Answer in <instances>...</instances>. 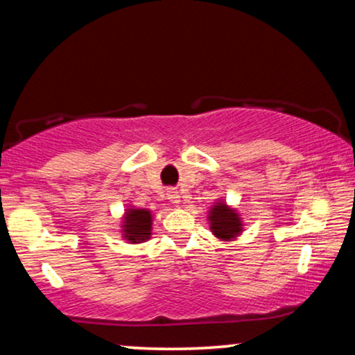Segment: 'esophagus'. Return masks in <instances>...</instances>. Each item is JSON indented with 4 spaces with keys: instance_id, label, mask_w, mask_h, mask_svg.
I'll use <instances>...</instances> for the list:
<instances>
[{
    "instance_id": "esophagus-1",
    "label": "esophagus",
    "mask_w": 355,
    "mask_h": 355,
    "mask_svg": "<svg viewBox=\"0 0 355 355\" xmlns=\"http://www.w3.org/2000/svg\"><path fill=\"white\" fill-rule=\"evenodd\" d=\"M167 198L172 202H175V205H178V202H180V195H178V191H175V190H168Z\"/></svg>"
}]
</instances>
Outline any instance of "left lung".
<instances>
[{
    "label": "left lung",
    "instance_id": "obj_1",
    "mask_svg": "<svg viewBox=\"0 0 355 355\" xmlns=\"http://www.w3.org/2000/svg\"><path fill=\"white\" fill-rule=\"evenodd\" d=\"M209 230L220 242H232L243 232V220L235 207L224 200H217L207 211Z\"/></svg>",
    "mask_w": 355,
    "mask_h": 355
}]
</instances>
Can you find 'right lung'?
<instances>
[{"label": "right lung", "mask_w": 355, "mask_h": 355, "mask_svg": "<svg viewBox=\"0 0 355 355\" xmlns=\"http://www.w3.org/2000/svg\"><path fill=\"white\" fill-rule=\"evenodd\" d=\"M153 211L128 205L121 217V237L128 243L138 245L153 235Z\"/></svg>", "instance_id": "right-lung-1"}]
</instances>
